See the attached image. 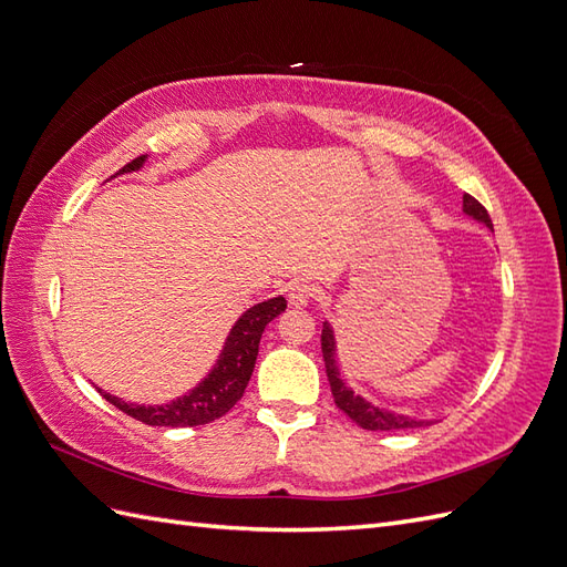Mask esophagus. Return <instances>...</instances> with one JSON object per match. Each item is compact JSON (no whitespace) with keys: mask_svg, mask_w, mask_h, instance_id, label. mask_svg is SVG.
I'll use <instances>...</instances> for the list:
<instances>
[{"mask_svg":"<svg viewBox=\"0 0 567 567\" xmlns=\"http://www.w3.org/2000/svg\"><path fill=\"white\" fill-rule=\"evenodd\" d=\"M317 293H319L317 286L310 284V281H305V279H298L293 284H288V300H290V305H293V307L310 305L317 298Z\"/></svg>","mask_w":567,"mask_h":567,"instance_id":"obj_1","label":"esophagus"}]
</instances>
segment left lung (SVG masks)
<instances>
[{
	"mask_svg": "<svg viewBox=\"0 0 567 567\" xmlns=\"http://www.w3.org/2000/svg\"><path fill=\"white\" fill-rule=\"evenodd\" d=\"M463 210H466L471 217L485 221L487 227H492V219L485 210V205L475 200L471 194H463ZM321 354H323L326 375H329L336 406L342 411V414H348L359 427H364V431H411V427H423L431 423V421H416L411 416L390 414V411H383L379 406L364 402L362 398H357V394L346 383H342L338 375L336 340H333V331L329 323H323V331H321Z\"/></svg>",
	"mask_w": 567,
	"mask_h": 567,
	"instance_id": "obj_1",
	"label": "left lung"
}]
</instances>
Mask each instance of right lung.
<instances>
[{"label":"right lung","instance_id":"1","mask_svg":"<svg viewBox=\"0 0 567 567\" xmlns=\"http://www.w3.org/2000/svg\"><path fill=\"white\" fill-rule=\"evenodd\" d=\"M146 156L134 158L127 163L123 169H117L120 175L132 173V169H140L144 165ZM115 173V175H117ZM113 175V177H115ZM286 310V300L284 298H271L267 302H260L250 307V310L236 321L231 329L225 350H221V357L217 367L208 373V379L198 383L184 398L161 404V406H144V404H127L123 400L113 398V394L104 392L99 388V392L104 394V400L117 406L123 414L142 421L146 425H163V427H194V425H205L221 419L227 411L244 398L246 385L252 375L255 369V359H257V348H260V338L265 326L279 317Z\"/></svg>","mask_w":567,"mask_h":567}]
</instances>
